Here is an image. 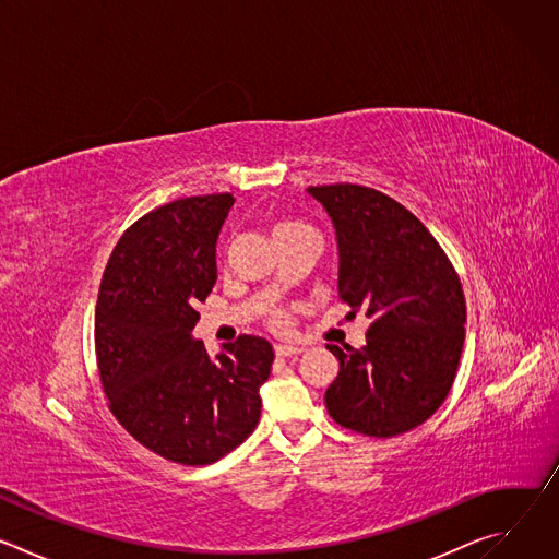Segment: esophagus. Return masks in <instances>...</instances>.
<instances>
[{
	"label": "esophagus",
	"instance_id": "1",
	"mask_svg": "<svg viewBox=\"0 0 559 559\" xmlns=\"http://www.w3.org/2000/svg\"><path fill=\"white\" fill-rule=\"evenodd\" d=\"M300 352H302V347H294V345H276L274 347L276 358H292V356H298Z\"/></svg>",
	"mask_w": 559,
	"mask_h": 559
}]
</instances>
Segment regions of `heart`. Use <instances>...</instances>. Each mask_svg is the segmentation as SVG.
Listing matches in <instances>:
<instances>
[{"label": "heart", "instance_id": "1", "mask_svg": "<svg viewBox=\"0 0 559 559\" xmlns=\"http://www.w3.org/2000/svg\"><path fill=\"white\" fill-rule=\"evenodd\" d=\"M298 229H309V227H307L305 223H300V221H292V218H285V221H278V223L274 225V236H281V234H289V231H298ZM270 323H272V328H276V330H285V328H287V318H285V313L276 311V313H272Z\"/></svg>", "mask_w": 559, "mask_h": 559}]
</instances>
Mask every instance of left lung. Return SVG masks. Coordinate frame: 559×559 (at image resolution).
Segmentation results:
<instances>
[{
    "label": "left lung",
    "instance_id": "8db88e82",
    "mask_svg": "<svg viewBox=\"0 0 559 559\" xmlns=\"http://www.w3.org/2000/svg\"><path fill=\"white\" fill-rule=\"evenodd\" d=\"M307 192L336 229L338 296L371 321L365 347L328 345L341 362L328 412L362 436L407 433L453 384L466 323L460 278L431 231L391 197L356 183Z\"/></svg>",
    "mask_w": 559,
    "mask_h": 559
}]
</instances>
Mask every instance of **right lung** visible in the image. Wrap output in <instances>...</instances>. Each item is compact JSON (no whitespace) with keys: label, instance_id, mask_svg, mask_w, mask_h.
Wrapping results in <instances>:
<instances>
[{"label":"right lung","instance_id":"add662e5","mask_svg":"<svg viewBox=\"0 0 559 559\" xmlns=\"http://www.w3.org/2000/svg\"><path fill=\"white\" fill-rule=\"evenodd\" d=\"M231 203L227 192L188 197L141 216L110 254L95 311L112 416L139 444L188 466L221 460L257 429L274 362L261 336H238L214 358L192 338Z\"/></svg>","mask_w":559,"mask_h":559}]
</instances>
